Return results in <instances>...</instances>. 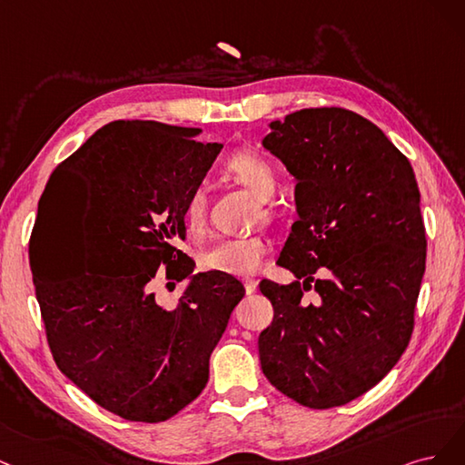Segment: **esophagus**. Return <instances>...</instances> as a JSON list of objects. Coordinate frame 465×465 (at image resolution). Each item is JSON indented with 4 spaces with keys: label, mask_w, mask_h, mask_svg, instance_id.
Instances as JSON below:
<instances>
[{
    "label": "esophagus",
    "mask_w": 465,
    "mask_h": 465,
    "mask_svg": "<svg viewBox=\"0 0 465 465\" xmlns=\"http://www.w3.org/2000/svg\"><path fill=\"white\" fill-rule=\"evenodd\" d=\"M257 283H259V282H257V280H254V278H245V280H243V286H245V292H247V293H252L254 290H257Z\"/></svg>",
    "instance_id": "obj_1"
}]
</instances>
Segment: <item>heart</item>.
<instances>
[{
    "label": "heart",
    "mask_w": 465,
    "mask_h": 465,
    "mask_svg": "<svg viewBox=\"0 0 465 465\" xmlns=\"http://www.w3.org/2000/svg\"><path fill=\"white\" fill-rule=\"evenodd\" d=\"M222 173L245 189L252 199L261 201L254 220H261L262 223L274 220V208L266 203L278 191V173L271 162L254 153H235L222 162ZM206 206L204 189H193L182 214L183 228L193 239H201L206 232ZM266 251L268 245L261 235L220 237L203 249L199 266L206 272L247 276L257 271Z\"/></svg>",
    "instance_id": "b5f03b06"
}]
</instances>
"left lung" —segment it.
Returning <instances> with one entry per match:
<instances>
[{
	"instance_id": "left-lung-1",
	"label": "left lung",
	"mask_w": 465,
	"mask_h": 465,
	"mask_svg": "<svg viewBox=\"0 0 465 465\" xmlns=\"http://www.w3.org/2000/svg\"><path fill=\"white\" fill-rule=\"evenodd\" d=\"M271 127L264 148L297 179L299 218L278 259L297 280L259 283L274 309L261 365L282 394L331 410L379 384L411 340L427 257L421 194L410 160L355 112L305 108Z\"/></svg>"
}]
</instances>
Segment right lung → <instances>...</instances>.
<instances>
[{
  "label": "right lung",
  "mask_w": 465,
  "mask_h": 465,
  "mask_svg": "<svg viewBox=\"0 0 465 465\" xmlns=\"http://www.w3.org/2000/svg\"><path fill=\"white\" fill-rule=\"evenodd\" d=\"M199 129L112 122L52 172L31 235V271L54 361L127 421L160 423L208 382L211 353L242 302V282L191 274L175 247L183 204L222 151ZM158 277H191L173 310Z\"/></svg>",
  "instance_id": "obj_1"
}]
</instances>
